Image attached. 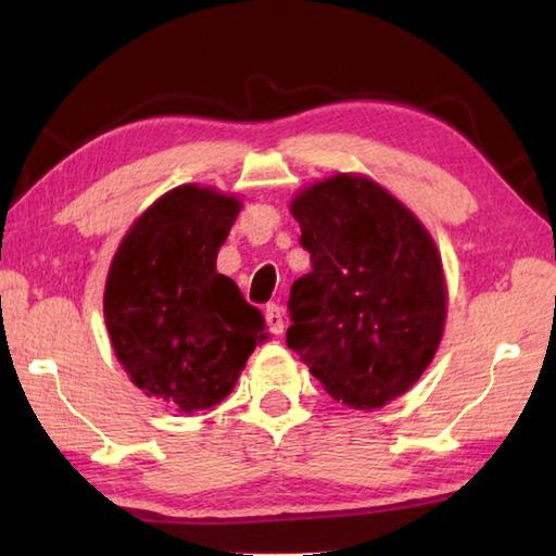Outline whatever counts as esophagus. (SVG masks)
<instances>
[{"label": "esophagus", "mask_w": 556, "mask_h": 556, "mask_svg": "<svg viewBox=\"0 0 556 556\" xmlns=\"http://www.w3.org/2000/svg\"><path fill=\"white\" fill-rule=\"evenodd\" d=\"M265 316H267V326L269 331L275 336H281L285 333V314H281V306L279 304H267L265 308Z\"/></svg>", "instance_id": "esophagus-1"}]
</instances>
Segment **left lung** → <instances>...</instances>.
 I'll return each mask as SVG.
<instances>
[{
    "label": "left lung",
    "mask_w": 556,
    "mask_h": 556,
    "mask_svg": "<svg viewBox=\"0 0 556 556\" xmlns=\"http://www.w3.org/2000/svg\"><path fill=\"white\" fill-rule=\"evenodd\" d=\"M312 271L289 291L287 345L333 400L378 409L434 357L446 316L441 257L370 178L338 174L291 203Z\"/></svg>",
    "instance_id": "1"
}]
</instances>
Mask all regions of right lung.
<instances>
[{
    "label": "right lung",
    "mask_w": 556,
    "mask_h": 556,
    "mask_svg": "<svg viewBox=\"0 0 556 556\" xmlns=\"http://www.w3.org/2000/svg\"><path fill=\"white\" fill-rule=\"evenodd\" d=\"M240 201L178 186L125 235L105 287L112 348L147 394L199 412L228 397L265 316L215 271Z\"/></svg>",
    "instance_id": "obj_1"
}]
</instances>
